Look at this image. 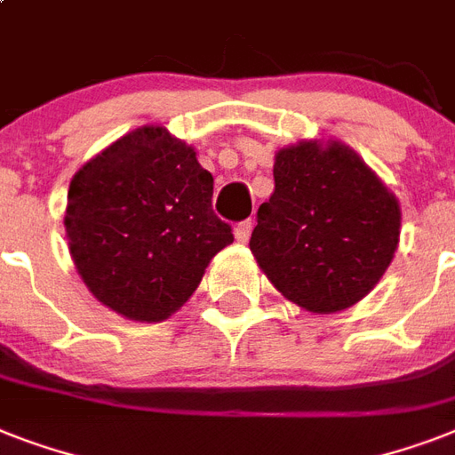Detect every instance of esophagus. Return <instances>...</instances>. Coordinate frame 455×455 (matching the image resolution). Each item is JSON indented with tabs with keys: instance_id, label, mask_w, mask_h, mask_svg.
Wrapping results in <instances>:
<instances>
[{
	"instance_id": "34e87169",
	"label": "esophagus",
	"mask_w": 455,
	"mask_h": 455,
	"mask_svg": "<svg viewBox=\"0 0 455 455\" xmlns=\"http://www.w3.org/2000/svg\"><path fill=\"white\" fill-rule=\"evenodd\" d=\"M252 227H255V224H252V220L238 221V224H235V228H234L235 241H238V243H248L250 234H252Z\"/></svg>"
}]
</instances>
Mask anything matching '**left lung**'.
<instances>
[{
    "label": "left lung",
    "mask_w": 455,
    "mask_h": 455,
    "mask_svg": "<svg viewBox=\"0 0 455 455\" xmlns=\"http://www.w3.org/2000/svg\"><path fill=\"white\" fill-rule=\"evenodd\" d=\"M399 203L349 146L299 141L278 151L274 193L250 250L304 309L332 314L366 298L399 243Z\"/></svg>",
    "instance_id": "obj_1"
}]
</instances>
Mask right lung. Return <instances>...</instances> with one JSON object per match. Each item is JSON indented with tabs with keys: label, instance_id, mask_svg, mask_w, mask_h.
<instances>
[{
	"label": "right lung",
	"instance_id": "1",
	"mask_svg": "<svg viewBox=\"0 0 455 455\" xmlns=\"http://www.w3.org/2000/svg\"><path fill=\"white\" fill-rule=\"evenodd\" d=\"M214 179L164 127L124 134L68 188L66 234L94 298L132 321H163L234 243L212 210Z\"/></svg>",
	"mask_w": 455,
	"mask_h": 455
}]
</instances>
